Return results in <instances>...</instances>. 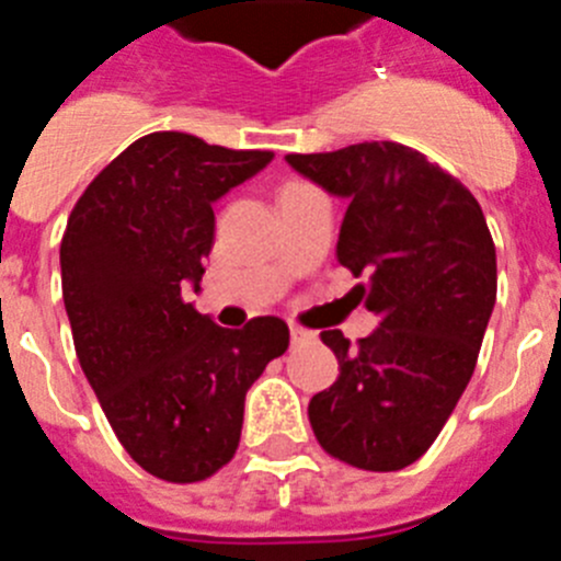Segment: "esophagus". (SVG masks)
<instances>
[{"label":"esophagus","mask_w":561,"mask_h":561,"mask_svg":"<svg viewBox=\"0 0 561 561\" xmlns=\"http://www.w3.org/2000/svg\"><path fill=\"white\" fill-rule=\"evenodd\" d=\"M289 336H291V345H304V342L317 340L314 331H306L304 325H289Z\"/></svg>","instance_id":"1"}]
</instances>
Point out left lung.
<instances>
[{
  "mask_svg": "<svg viewBox=\"0 0 561 561\" xmlns=\"http://www.w3.org/2000/svg\"><path fill=\"white\" fill-rule=\"evenodd\" d=\"M306 180L348 199L336 261L379 329L351 345L323 331L340 376L309 401L331 458L368 472L415 463L453 415L478 365L497 297V255L469 187L401 142L286 153Z\"/></svg>",
  "mask_w": 561,
  "mask_h": 561,
  "instance_id": "left-lung-1",
  "label": "left lung"
}]
</instances>
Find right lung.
<instances>
[{
    "label": "right lung",
    "mask_w": 561,
    "mask_h": 561,
    "mask_svg": "<svg viewBox=\"0 0 561 561\" xmlns=\"http://www.w3.org/2000/svg\"><path fill=\"white\" fill-rule=\"evenodd\" d=\"M272 157L153 131L69 213L61 289L78 362L123 449L168 483H199L230 463L247 390L289 348L280 317L221 329L185 300L205 275L213 202Z\"/></svg>",
    "instance_id": "1"
}]
</instances>
